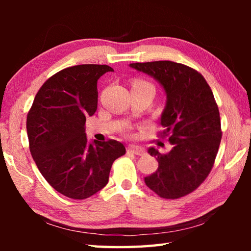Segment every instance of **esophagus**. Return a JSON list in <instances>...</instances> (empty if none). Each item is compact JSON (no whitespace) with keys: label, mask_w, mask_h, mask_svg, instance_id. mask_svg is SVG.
<instances>
[{"label":"esophagus","mask_w":251,"mask_h":251,"mask_svg":"<svg viewBox=\"0 0 251 251\" xmlns=\"http://www.w3.org/2000/svg\"><path fill=\"white\" fill-rule=\"evenodd\" d=\"M128 152H131V154H135L138 156H142V155H144V152H145V150L142 147H138V146H129Z\"/></svg>","instance_id":"1"}]
</instances>
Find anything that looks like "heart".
<instances>
[{
	"instance_id": "heart-1",
	"label": "heart",
	"mask_w": 251,
	"mask_h": 251,
	"mask_svg": "<svg viewBox=\"0 0 251 251\" xmlns=\"http://www.w3.org/2000/svg\"><path fill=\"white\" fill-rule=\"evenodd\" d=\"M131 88H150L155 92V87L151 83L148 82V80L142 79V78H135L131 83Z\"/></svg>"
}]
</instances>
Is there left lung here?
I'll return each mask as SVG.
<instances>
[{
  "label": "left lung",
  "mask_w": 251,
  "mask_h": 251,
  "mask_svg": "<svg viewBox=\"0 0 251 251\" xmlns=\"http://www.w3.org/2000/svg\"><path fill=\"white\" fill-rule=\"evenodd\" d=\"M130 67L156 78L167 94L158 136L168 137L173 148L168 154L148 150L158 168L145 177V184L161 198L184 197L202 184L217 156L223 131L214 94L199 72L180 63H131Z\"/></svg>",
  "instance_id": "8db88e82"
}]
</instances>
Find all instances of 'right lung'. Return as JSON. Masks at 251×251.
I'll return each mask as SVG.
<instances>
[{"mask_svg":"<svg viewBox=\"0 0 251 251\" xmlns=\"http://www.w3.org/2000/svg\"><path fill=\"white\" fill-rule=\"evenodd\" d=\"M114 70L82 64L57 72L35 95L26 118L29 151L46 181L72 199H86L108 182L122 143H87L85 122L97 109V79Z\"/></svg>","mask_w":251,"mask_h":251,"instance_id":"add662e5","label":"right lung"}]
</instances>
